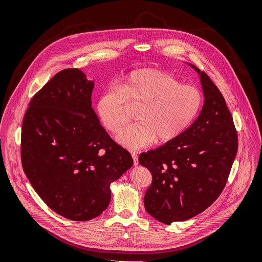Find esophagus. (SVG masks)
Here are the masks:
<instances>
[{
	"label": "esophagus",
	"mask_w": 262,
	"mask_h": 262,
	"mask_svg": "<svg viewBox=\"0 0 262 262\" xmlns=\"http://www.w3.org/2000/svg\"><path fill=\"white\" fill-rule=\"evenodd\" d=\"M132 157H133V160H134V165L135 166L138 165V158H137V154L136 152H132Z\"/></svg>",
	"instance_id": "obj_1"
}]
</instances>
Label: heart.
<instances>
[{"instance_id":"heart-1","label":"heart","mask_w":262,"mask_h":262,"mask_svg":"<svg viewBox=\"0 0 262 262\" xmlns=\"http://www.w3.org/2000/svg\"><path fill=\"white\" fill-rule=\"evenodd\" d=\"M200 89L181 82L165 72L145 69L125 76L121 89L105 90L97 102L104 125L113 133L130 120V105L139 107V122L126 126L117 140L128 149H140L180 137L199 115L202 106Z\"/></svg>"}]
</instances>
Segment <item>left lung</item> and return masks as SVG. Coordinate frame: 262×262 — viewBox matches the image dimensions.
<instances>
[{
    "label": "left lung",
    "mask_w": 262,
    "mask_h": 262,
    "mask_svg": "<svg viewBox=\"0 0 262 262\" xmlns=\"http://www.w3.org/2000/svg\"><path fill=\"white\" fill-rule=\"evenodd\" d=\"M200 75L204 103L187 129L138 161L152 174L144 207L153 218L170 225L204 211L218 199L237 151V136L224 97L211 79Z\"/></svg>",
    "instance_id": "8db88e82"
}]
</instances>
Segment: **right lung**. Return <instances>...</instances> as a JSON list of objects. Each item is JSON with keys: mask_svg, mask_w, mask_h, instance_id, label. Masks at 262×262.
<instances>
[{"mask_svg": "<svg viewBox=\"0 0 262 262\" xmlns=\"http://www.w3.org/2000/svg\"><path fill=\"white\" fill-rule=\"evenodd\" d=\"M94 81L77 69L58 73L33 96L21 129V162L52 210L88 221L111 200L110 185L134 164L91 107Z\"/></svg>", "mask_w": 262, "mask_h": 262, "instance_id": "1", "label": "right lung"}]
</instances>
